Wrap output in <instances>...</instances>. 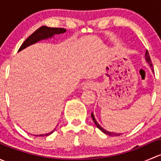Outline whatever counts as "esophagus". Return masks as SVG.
Returning <instances> with one entry per match:
<instances>
[{
    "mask_svg": "<svg viewBox=\"0 0 161 161\" xmlns=\"http://www.w3.org/2000/svg\"><path fill=\"white\" fill-rule=\"evenodd\" d=\"M96 88V84L92 82H87L82 86L83 90H93Z\"/></svg>",
    "mask_w": 161,
    "mask_h": 161,
    "instance_id": "1",
    "label": "esophagus"
}]
</instances>
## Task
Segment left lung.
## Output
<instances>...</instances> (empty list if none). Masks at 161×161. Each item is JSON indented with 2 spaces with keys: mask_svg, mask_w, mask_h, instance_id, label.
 <instances>
[{
  "mask_svg": "<svg viewBox=\"0 0 161 161\" xmlns=\"http://www.w3.org/2000/svg\"><path fill=\"white\" fill-rule=\"evenodd\" d=\"M145 59H146V61H147V62L149 64V65L150 66L151 70H152V71H153V65H152V61H151V60H150V54H149L148 50H147V51H146ZM91 117H92V120H93L94 123H95V125H97V127L98 128V129H100V131H103V133H105V134H106V135H108V136H121V133H115V132H113V131H112V132H111V131H108L105 130V129H103V128H102L101 126H100V125L98 124V122H97V120H96L95 117H94L93 113L91 114Z\"/></svg>",
  "mask_w": 161,
  "mask_h": 161,
  "instance_id": "left-lung-1",
  "label": "left lung"
}]
</instances>
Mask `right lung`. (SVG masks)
Masks as SVG:
<instances>
[{
  "label": "right lung",
  "instance_id": "right-lung-1",
  "mask_svg": "<svg viewBox=\"0 0 161 161\" xmlns=\"http://www.w3.org/2000/svg\"><path fill=\"white\" fill-rule=\"evenodd\" d=\"M66 32V30L61 28H52V27H48L46 25H43V26L40 27L38 30H36L32 35L30 36L26 40H25L23 43L22 44V46L19 48V52L21 50H24L25 48L31 46L32 44H35V43H38L39 41H41V40H47V39L53 38V36L58 35V34L64 33ZM55 129H53V131H51L49 133H47V134H41V135H33L35 136H47L49 135L52 134V133L54 131Z\"/></svg>",
  "mask_w": 161,
  "mask_h": 161
}]
</instances>
